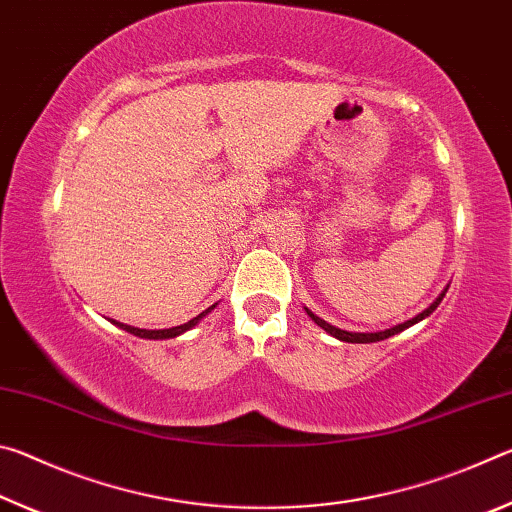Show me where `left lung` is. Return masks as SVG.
<instances>
[{"label":"left lung","mask_w":512,"mask_h":512,"mask_svg":"<svg viewBox=\"0 0 512 512\" xmlns=\"http://www.w3.org/2000/svg\"><path fill=\"white\" fill-rule=\"evenodd\" d=\"M445 293H447V289L440 293V296L431 302V305L422 311V314H418L415 318H411V320H406V323H402V325H395V327H391V329H384V332H375V334H357V332H345V329H339V327H334V325H329V323H325L323 318H318V316H314L311 314V311L307 309V314H309V318L314 320L316 325H320L325 329L327 334H332V336H336V339L339 341H345V343H375V341H384V339H388V336H393V334H400V332H404L406 327H411V325H415V323H420L422 318H427L429 314H433V311H436V307L440 305V300L445 298Z\"/></svg>","instance_id":"obj_1"}]
</instances>
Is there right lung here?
Segmentation results:
<instances>
[{"label": "right lung", "instance_id": "1", "mask_svg": "<svg viewBox=\"0 0 512 512\" xmlns=\"http://www.w3.org/2000/svg\"><path fill=\"white\" fill-rule=\"evenodd\" d=\"M210 309H214V305H212ZM210 309H205L203 314H198L196 318H192V320H189V323H185V325L169 327V329H137V327H131V325H121V323H117V325H119L121 329H126V332L135 334V336H142V339H173V336L183 334V332H187L189 327H194V325L198 323V320H201Z\"/></svg>", "mask_w": 512, "mask_h": 512}]
</instances>
